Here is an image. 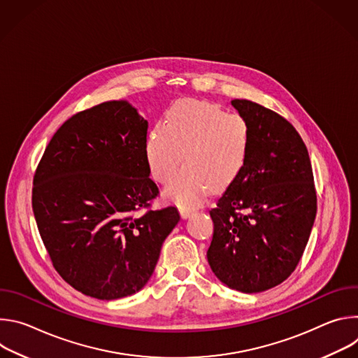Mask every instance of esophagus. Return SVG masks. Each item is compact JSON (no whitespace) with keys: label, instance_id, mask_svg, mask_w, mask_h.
I'll use <instances>...</instances> for the list:
<instances>
[{"label":"esophagus","instance_id":"34e87169","mask_svg":"<svg viewBox=\"0 0 358 358\" xmlns=\"http://www.w3.org/2000/svg\"><path fill=\"white\" fill-rule=\"evenodd\" d=\"M194 213H195V210H191V208H180V215H181L184 220L189 218Z\"/></svg>","mask_w":358,"mask_h":358}]
</instances>
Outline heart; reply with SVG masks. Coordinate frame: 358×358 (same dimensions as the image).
Returning <instances> with one entry per match:
<instances>
[{
	"label": "heart",
	"instance_id": "heart-1",
	"mask_svg": "<svg viewBox=\"0 0 358 358\" xmlns=\"http://www.w3.org/2000/svg\"><path fill=\"white\" fill-rule=\"evenodd\" d=\"M250 143L246 120L225 113L218 105L180 100L166 113L164 123L152 127L144 143L151 176L167 182L181 164H187L167 185L166 194L181 206H195L210 188L231 187L245 169Z\"/></svg>",
	"mask_w": 358,
	"mask_h": 358
}]
</instances>
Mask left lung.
<instances>
[{"mask_svg": "<svg viewBox=\"0 0 358 358\" xmlns=\"http://www.w3.org/2000/svg\"><path fill=\"white\" fill-rule=\"evenodd\" d=\"M231 103L249 126V152L243 171L210 211L214 235L207 258L224 285L258 293L296 269L317 196L309 152L296 129L255 101Z\"/></svg>", "mask_w": 358, "mask_h": 358, "instance_id": "left-lung-1", "label": "left lung"}]
</instances>
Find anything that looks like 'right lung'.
Listing matches in <instances>:
<instances>
[{"instance_id":"1","label":"right lung","mask_w":358,"mask_h":358,"mask_svg":"<svg viewBox=\"0 0 358 358\" xmlns=\"http://www.w3.org/2000/svg\"><path fill=\"white\" fill-rule=\"evenodd\" d=\"M148 122L126 100L68 119L34 176L32 210L54 268L86 296H130L151 278L176 207L144 211L159 195L144 143Z\"/></svg>"}]
</instances>
